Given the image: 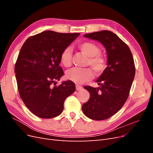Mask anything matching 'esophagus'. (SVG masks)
Listing matches in <instances>:
<instances>
[{"label":"esophagus","mask_w":153,"mask_h":153,"mask_svg":"<svg viewBox=\"0 0 153 153\" xmlns=\"http://www.w3.org/2000/svg\"><path fill=\"white\" fill-rule=\"evenodd\" d=\"M82 89V86L79 85H76V89L77 91H80Z\"/></svg>","instance_id":"34e87169"}]
</instances>
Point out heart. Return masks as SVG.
Wrapping results in <instances>:
<instances>
[{
    "label": "heart",
    "mask_w": 153,
    "mask_h": 153,
    "mask_svg": "<svg viewBox=\"0 0 153 153\" xmlns=\"http://www.w3.org/2000/svg\"><path fill=\"white\" fill-rule=\"evenodd\" d=\"M81 52L89 57L87 65L89 66L97 75L103 73L107 66L106 60L100 53L101 49L98 45L91 41H85L78 45ZM60 61L64 66L69 67L71 64V52L69 47L64 48L60 55ZM68 79L77 84H82L92 80L94 73L90 68H73L66 71Z\"/></svg>",
    "instance_id": "heart-1"
}]
</instances>
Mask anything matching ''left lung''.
<instances>
[{
	"label": "left lung",
	"mask_w": 153,
	"mask_h": 153,
	"mask_svg": "<svg viewBox=\"0 0 153 153\" xmlns=\"http://www.w3.org/2000/svg\"><path fill=\"white\" fill-rule=\"evenodd\" d=\"M84 36L100 41L107 53L108 66L96 80L100 87H84L90 98L82 105L87 117L102 121L116 114L126 101L135 77V63L128 46L112 32L101 30Z\"/></svg>",
	"instance_id": "8db88e82"
}]
</instances>
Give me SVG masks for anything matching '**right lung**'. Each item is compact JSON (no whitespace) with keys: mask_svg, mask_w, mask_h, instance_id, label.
<instances>
[{"mask_svg":"<svg viewBox=\"0 0 153 153\" xmlns=\"http://www.w3.org/2000/svg\"><path fill=\"white\" fill-rule=\"evenodd\" d=\"M79 35L47 30L29 37L21 48L15 67L18 89L25 106L36 116H58L66 98L75 91L71 80L53 85L64 75L59 66L61 52Z\"/></svg>","mask_w":153,"mask_h":153,"instance_id":"1","label":"right lung"}]
</instances>
